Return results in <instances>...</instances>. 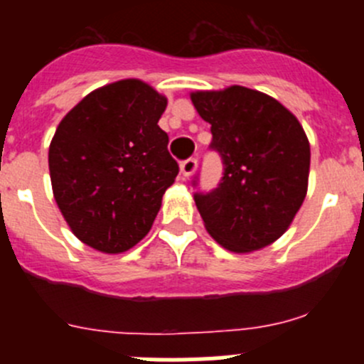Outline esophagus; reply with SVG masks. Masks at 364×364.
I'll list each match as a JSON object with an SVG mask.
<instances>
[{"instance_id":"obj_1","label":"esophagus","mask_w":364,"mask_h":364,"mask_svg":"<svg viewBox=\"0 0 364 364\" xmlns=\"http://www.w3.org/2000/svg\"><path fill=\"white\" fill-rule=\"evenodd\" d=\"M179 167H181L183 176H186V178H188V176H192L193 172H196L197 160L196 159H186V160L181 161V165H179Z\"/></svg>"}]
</instances>
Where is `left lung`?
Returning a JSON list of instances; mask_svg holds the SVG:
<instances>
[{
    "mask_svg": "<svg viewBox=\"0 0 364 364\" xmlns=\"http://www.w3.org/2000/svg\"><path fill=\"white\" fill-rule=\"evenodd\" d=\"M192 102L211 124L209 149L223 164L218 186L193 193L205 229L230 252L267 247L306 196L310 144L303 127L280 102L243 86L197 91Z\"/></svg>",
    "mask_w": 364,
    "mask_h": 364,
    "instance_id": "obj_1",
    "label": "left lung"
}]
</instances>
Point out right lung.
<instances>
[{
	"mask_svg": "<svg viewBox=\"0 0 364 364\" xmlns=\"http://www.w3.org/2000/svg\"><path fill=\"white\" fill-rule=\"evenodd\" d=\"M167 98L137 79L87 95L58 127L49 148L54 199L87 247L119 253L151 229L179 172L159 127Z\"/></svg>",
	"mask_w": 364,
	"mask_h": 364,
	"instance_id": "add662e5",
	"label": "right lung"
}]
</instances>
